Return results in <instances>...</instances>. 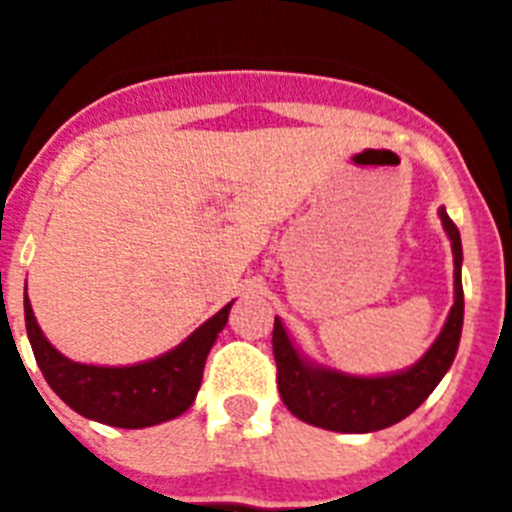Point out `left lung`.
Returning <instances> with one entry per match:
<instances>
[{
  "label": "left lung",
  "mask_w": 512,
  "mask_h": 512,
  "mask_svg": "<svg viewBox=\"0 0 512 512\" xmlns=\"http://www.w3.org/2000/svg\"><path fill=\"white\" fill-rule=\"evenodd\" d=\"M441 225L454 251V305L441 333L415 364L390 374H348L336 366L318 364L302 351L274 318V359L282 402L292 415L315 428L336 433H372L390 428L418 410L451 369L459 351L464 325V289H461V235L446 207L438 210Z\"/></svg>",
  "instance_id": "obj_1"
}]
</instances>
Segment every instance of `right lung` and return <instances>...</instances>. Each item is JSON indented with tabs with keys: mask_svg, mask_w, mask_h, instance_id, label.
I'll return each mask as SVG.
<instances>
[{
	"mask_svg": "<svg viewBox=\"0 0 512 512\" xmlns=\"http://www.w3.org/2000/svg\"><path fill=\"white\" fill-rule=\"evenodd\" d=\"M235 302V300H233ZM233 302L192 330L179 346L125 366L81 364L63 356L35 320L25 284V328L45 382L71 410L115 428H148L179 418L200 392L202 372Z\"/></svg>",
	"mask_w": 512,
	"mask_h": 512,
	"instance_id": "add662e5",
	"label": "right lung"
}]
</instances>
